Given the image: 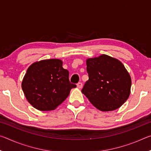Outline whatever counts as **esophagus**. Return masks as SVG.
Here are the masks:
<instances>
[{"label":"esophagus","mask_w":151,"mask_h":151,"mask_svg":"<svg viewBox=\"0 0 151 151\" xmlns=\"http://www.w3.org/2000/svg\"><path fill=\"white\" fill-rule=\"evenodd\" d=\"M77 88H83V84H82V83H78L77 84Z\"/></svg>","instance_id":"esophagus-1"}]
</instances>
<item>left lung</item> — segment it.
<instances>
[{"mask_svg":"<svg viewBox=\"0 0 151 151\" xmlns=\"http://www.w3.org/2000/svg\"><path fill=\"white\" fill-rule=\"evenodd\" d=\"M88 80L82 89L94 106L101 111L121 107L131 93V78L121 61L106 55L86 59Z\"/></svg>","mask_w":151,"mask_h":151,"instance_id":"obj_1","label":"left lung"}]
</instances>
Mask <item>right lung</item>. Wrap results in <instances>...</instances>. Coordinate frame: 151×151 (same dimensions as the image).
<instances>
[{
	"mask_svg": "<svg viewBox=\"0 0 151 151\" xmlns=\"http://www.w3.org/2000/svg\"><path fill=\"white\" fill-rule=\"evenodd\" d=\"M69 73L63 68V61L57 58L32 63L27 70L21 86L28 102L36 109L52 111L76 87L68 78Z\"/></svg>",
	"mask_w": 151,
	"mask_h": 151,
	"instance_id": "right-lung-1",
	"label": "right lung"
}]
</instances>
